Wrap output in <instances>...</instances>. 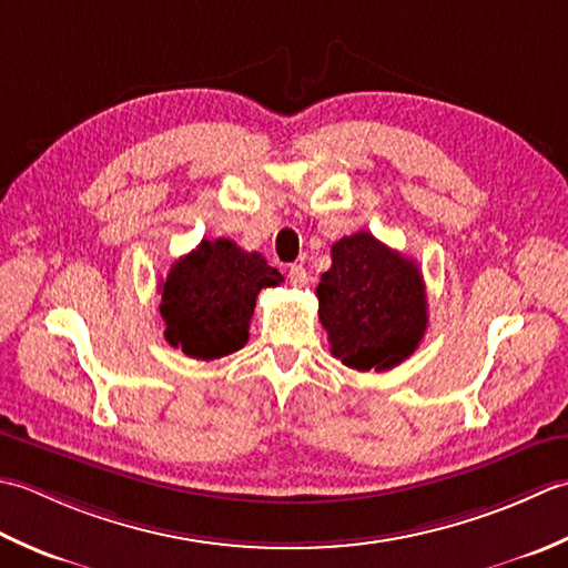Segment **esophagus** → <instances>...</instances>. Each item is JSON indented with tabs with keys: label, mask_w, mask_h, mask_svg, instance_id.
I'll use <instances>...</instances> for the list:
<instances>
[{
	"label": "esophagus",
	"mask_w": 568,
	"mask_h": 568,
	"mask_svg": "<svg viewBox=\"0 0 568 568\" xmlns=\"http://www.w3.org/2000/svg\"><path fill=\"white\" fill-rule=\"evenodd\" d=\"M288 282H292L294 286H304L308 282L304 264H292V267H288Z\"/></svg>",
	"instance_id": "34e87169"
}]
</instances>
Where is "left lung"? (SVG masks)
<instances>
[{"mask_svg": "<svg viewBox=\"0 0 568 568\" xmlns=\"http://www.w3.org/2000/svg\"><path fill=\"white\" fill-rule=\"evenodd\" d=\"M316 286L331 353L353 369H392L419 348L426 292L419 267L369 233L341 237Z\"/></svg>", "mask_w": 568, "mask_h": 568, "instance_id": "1", "label": "left lung"}]
</instances>
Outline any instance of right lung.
Masks as SVG:
<instances>
[{"mask_svg": "<svg viewBox=\"0 0 568 568\" xmlns=\"http://www.w3.org/2000/svg\"><path fill=\"white\" fill-rule=\"evenodd\" d=\"M260 252L240 250L233 240H201L171 264L159 284L166 341L195 361H215L245 348L250 318L264 286L282 284Z\"/></svg>", "mask_w": 568, "mask_h": 568, "instance_id": "1", "label": "right lung"}]
</instances>
